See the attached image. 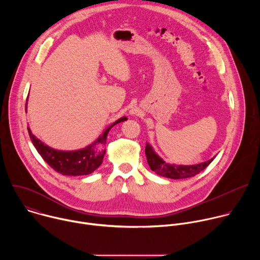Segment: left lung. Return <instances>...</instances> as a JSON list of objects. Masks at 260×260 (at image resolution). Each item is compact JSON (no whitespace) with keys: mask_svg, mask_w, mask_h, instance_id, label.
<instances>
[{"mask_svg":"<svg viewBox=\"0 0 260 260\" xmlns=\"http://www.w3.org/2000/svg\"><path fill=\"white\" fill-rule=\"evenodd\" d=\"M145 154L147 157L148 165H149L150 169L153 172H155L156 175L166 177V178H170V179H174V180L189 178V177H193V176L200 174L215 158V157H213L210 160H207V161H204L201 164H197V165H190V166L168 164L154 151L153 147L149 143H146Z\"/></svg>","mask_w":260,"mask_h":260,"instance_id":"obj_1","label":"left lung"}]
</instances>
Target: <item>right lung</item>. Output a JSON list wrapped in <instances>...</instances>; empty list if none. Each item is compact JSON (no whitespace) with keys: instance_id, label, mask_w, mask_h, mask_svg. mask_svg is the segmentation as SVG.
Here are the masks:
<instances>
[{"instance_id":"right-lung-1","label":"right lung","mask_w":260,"mask_h":260,"mask_svg":"<svg viewBox=\"0 0 260 260\" xmlns=\"http://www.w3.org/2000/svg\"><path fill=\"white\" fill-rule=\"evenodd\" d=\"M27 111V99L25 103V112ZM127 120L125 116L119 118L112 124H110L105 128L103 134L99 138L89 144L88 146L81 148L78 150H57L50 146L44 144L35 135H32L29 127H27L29 138L32 142V145L42 156V158L57 173H60L64 176H84L89 175L94 172L103 162L106 149L104 148L107 137L114 125L119 122ZM101 143L103 146V149L99 151L97 145Z\"/></svg>"}]
</instances>
